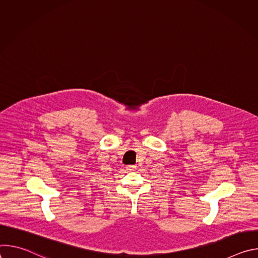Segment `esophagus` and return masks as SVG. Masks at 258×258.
I'll return each mask as SVG.
<instances>
[{"instance_id": "obj_1", "label": "esophagus", "mask_w": 258, "mask_h": 258, "mask_svg": "<svg viewBox=\"0 0 258 258\" xmlns=\"http://www.w3.org/2000/svg\"><path fill=\"white\" fill-rule=\"evenodd\" d=\"M136 168H137L136 165H127V166H126V170L130 171V172H131V171H135Z\"/></svg>"}]
</instances>
